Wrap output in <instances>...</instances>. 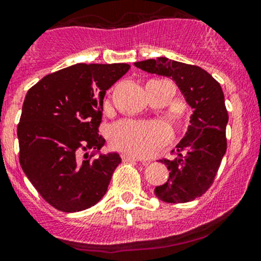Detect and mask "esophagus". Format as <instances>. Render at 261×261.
<instances>
[{"label": "esophagus", "mask_w": 261, "mask_h": 261, "mask_svg": "<svg viewBox=\"0 0 261 261\" xmlns=\"http://www.w3.org/2000/svg\"><path fill=\"white\" fill-rule=\"evenodd\" d=\"M122 158H123V161H124V162H138L139 161L137 156L129 155V154H123Z\"/></svg>", "instance_id": "1"}]
</instances>
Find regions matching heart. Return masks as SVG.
I'll list each match as a JSON object with an SVG mask.
<instances>
[{
    "mask_svg": "<svg viewBox=\"0 0 261 261\" xmlns=\"http://www.w3.org/2000/svg\"><path fill=\"white\" fill-rule=\"evenodd\" d=\"M109 138L112 144L123 152L147 156L169 141L170 130L158 122L123 120L112 127Z\"/></svg>",
    "mask_w": 261,
    "mask_h": 261,
    "instance_id": "obj_1",
    "label": "heart"
}]
</instances>
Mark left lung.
<instances>
[{"instance_id":"left-lung-1","label":"left lung","mask_w":261,"mask_h":261,"mask_svg":"<svg viewBox=\"0 0 261 261\" xmlns=\"http://www.w3.org/2000/svg\"><path fill=\"white\" fill-rule=\"evenodd\" d=\"M134 66L148 73L172 78L193 109L186 134L175 147V156L162 161L169 170V179L154 189V195L165 203L194 200L213 184L226 152L229 116L223 89L200 67L167 57L141 61Z\"/></svg>"}]
</instances>
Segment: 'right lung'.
<instances>
[{
	"mask_svg": "<svg viewBox=\"0 0 261 261\" xmlns=\"http://www.w3.org/2000/svg\"><path fill=\"white\" fill-rule=\"evenodd\" d=\"M130 68L127 63H78L27 92L17 127L19 164L53 208L66 213L93 206L107 193L119 154H100L98 133L106 92ZM93 149L80 158V150Z\"/></svg>",
	"mask_w": 261,
	"mask_h": 261,
	"instance_id": "1",
	"label": "right lung"
}]
</instances>
